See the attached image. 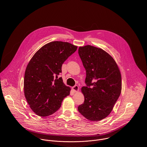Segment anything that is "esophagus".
Returning <instances> with one entry per match:
<instances>
[{"label": "esophagus", "instance_id": "34e87169", "mask_svg": "<svg viewBox=\"0 0 147 147\" xmlns=\"http://www.w3.org/2000/svg\"><path fill=\"white\" fill-rule=\"evenodd\" d=\"M72 89H73V91H74V92H77V91L79 90L78 86V85H74V86L72 88Z\"/></svg>", "mask_w": 147, "mask_h": 147}]
</instances>
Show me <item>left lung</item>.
<instances>
[{"mask_svg":"<svg viewBox=\"0 0 147 147\" xmlns=\"http://www.w3.org/2000/svg\"><path fill=\"white\" fill-rule=\"evenodd\" d=\"M78 54L86 70V86L81 89L85 100L78 110L87 119L99 121L110 114L121 94L120 71L114 59L101 48L80 47Z\"/></svg>","mask_w":147,"mask_h":147,"instance_id":"left-lung-1","label":"left lung"}]
</instances>
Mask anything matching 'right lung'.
<instances>
[{
  "mask_svg": "<svg viewBox=\"0 0 147 147\" xmlns=\"http://www.w3.org/2000/svg\"><path fill=\"white\" fill-rule=\"evenodd\" d=\"M77 47L67 42L53 41L38 50L29 61L24 76V94L30 109L41 117L50 115L70 94L62 77L64 62Z\"/></svg>",
  "mask_w": 147,
  "mask_h": 147,
  "instance_id": "obj_1",
  "label": "right lung"
}]
</instances>
